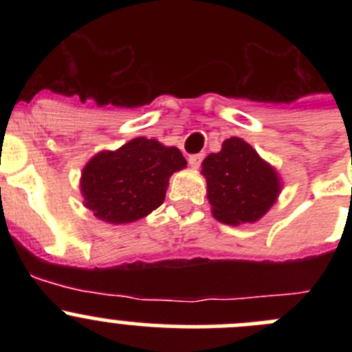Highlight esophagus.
<instances>
[{
    "label": "esophagus",
    "instance_id": "obj_1",
    "mask_svg": "<svg viewBox=\"0 0 352 352\" xmlns=\"http://www.w3.org/2000/svg\"><path fill=\"white\" fill-rule=\"evenodd\" d=\"M202 158H204V155H192V156H189V165L192 166V168H199V166H201Z\"/></svg>",
    "mask_w": 352,
    "mask_h": 352
}]
</instances>
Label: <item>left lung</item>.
Returning a JSON list of instances; mask_svg holds the SVG:
<instances>
[{
	"label": "left lung",
	"mask_w": 352,
	"mask_h": 352,
	"mask_svg": "<svg viewBox=\"0 0 352 352\" xmlns=\"http://www.w3.org/2000/svg\"><path fill=\"white\" fill-rule=\"evenodd\" d=\"M201 168L212 216L225 225L258 221L283 190L278 170L242 138L223 141L221 151L206 156Z\"/></svg>",
	"instance_id": "8db88e82"
}]
</instances>
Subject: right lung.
<instances>
[{
    "instance_id": "right-lung-1",
    "label": "right lung",
    "mask_w": 352,
    "mask_h": 352,
    "mask_svg": "<svg viewBox=\"0 0 352 352\" xmlns=\"http://www.w3.org/2000/svg\"><path fill=\"white\" fill-rule=\"evenodd\" d=\"M186 166L179 148L134 138L88 160L80 177L83 204L109 225L138 221L163 204L170 177Z\"/></svg>"
}]
</instances>
